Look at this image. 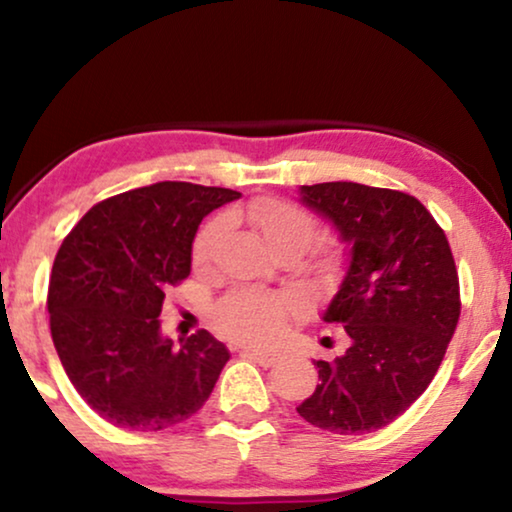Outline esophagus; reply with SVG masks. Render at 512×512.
<instances>
[{
  "instance_id": "34e87169",
  "label": "esophagus",
  "mask_w": 512,
  "mask_h": 512,
  "mask_svg": "<svg viewBox=\"0 0 512 512\" xmlns=\"http://www.w3.org/2000/svg\"><path fill=\"white\" fill-rule=\"evenodd\" d=\"M242 354L247 356V359L261 363V366H272V363L277 361V354L275 352H265V349H256V347H244Z\"/></svg>"
}]
</instances>
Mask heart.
<instances>
[{
    "instance_id": "1",
    "label": "heart",
    "mask_w": 512,
    "mask_h": 512,
    "mask_svg": "<svg viewBox=\"0 0 512 512\" xmlns=\"http://www.w3.org/2000/svg\"><path fill=\"white\" fill-rule=\"evenodd\" d=\"M244 221L261 235L272 254L277 251H303L314 235L312 216L286 200L261 198L244 207ZM226 221L221 216L207 221L193 240L195 268H207L221 237ZM289 300L275 293L237 289L228 293L216 307V324L230 338L247 342H268L284 328Z\"/></svg>"
}]
</instances>
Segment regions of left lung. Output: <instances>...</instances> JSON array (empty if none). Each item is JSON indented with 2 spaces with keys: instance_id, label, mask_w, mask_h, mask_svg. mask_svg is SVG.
<instances>
[{
  "instance_id": "8db88e82",
  "label": "left lung",
  "mask_w": 512,
  "mask_h": 512,
  "mask_svg": "<svg viewBox=\"0 0 512 512\" xmlns=\"http://www.w3.org/2000/svg\"><path fill=\"white\" fill-rule=\"evenodd\" d=\"M298 193L347 249L345 277L321 317L342 324L349 347L333 361H314L321 382L296 410L340 436L377 431L424 394L457 328L450 244L408 193L354 181Z\"/></svg>"
}]
</instances>
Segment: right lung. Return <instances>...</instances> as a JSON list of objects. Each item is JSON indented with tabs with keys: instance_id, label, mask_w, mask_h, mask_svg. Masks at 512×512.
I'll return each instance as SVG.
<instances>
[{
	"instance_id": "right-lung-1",
	"label": "right lung",
	"mask_w": 512,
	"mask_h": 512,
	"mask_svg": "<svg viewBox=\"0 0 512 512\" xmlns=\"http://www.w3.org/2000/svg\"><path fill=\"white\" fill-rule=\"evenodd\" d=\"M230 188L158 181L100 202L55 256L48 314L55 352L97 415L132 431H163L212 394L228 347L198 331L174 347L160 331L165 289L191 275L193 240Z\"/></svg>"
}]
</instances>
